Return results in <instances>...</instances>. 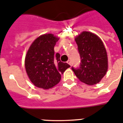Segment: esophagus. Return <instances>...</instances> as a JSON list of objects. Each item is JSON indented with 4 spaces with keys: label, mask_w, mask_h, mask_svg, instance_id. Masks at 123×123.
I'll use <instances>...</instances> for the list:
<instances>
[{
    "label": "esophagus",
    "mask_w": 123,
    "mask_h": 123,
    "mask_svg": "<svg viewBox=\"0 0 123 123\" xmlns=\"http://www.w3.org/2000/svg\"><path fill=\"white\" fill-rule=\"evenodd\" d=\"M67 63L69 64L70 65V66H71V61L70 60H68V61H67Z\"/></svg>",
    "instance_id": "esophagus-1"
}]
</instances>
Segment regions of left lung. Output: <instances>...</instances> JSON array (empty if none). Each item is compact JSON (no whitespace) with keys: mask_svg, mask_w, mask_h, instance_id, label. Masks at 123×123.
I'll return each instance as SVG.
<instances>
[{"mask_svg":"<svg viewBox=\"0 0 123 123\" xmlns=\"http://www.w3.org/2000/svg\"><path fill=\"white\" fill-rule=\"evenodd\" d=\"M81 58L80 66L72 67L76 77L89 85L101 80L108 68L106 50L98 37L92 33L83 31L76 38Z\"/></svg>","mask_w":123,"mask_h":123,"instance_id":"obj_1","label":"left lung"}]
</instances>
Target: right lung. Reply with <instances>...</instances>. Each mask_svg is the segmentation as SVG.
Segmentation results:
<instances>
[{"mask_svg": "<svg viewBox=\"0 0 123 123\" xmlns=\"http://www.w3.org/2000/svg\"><path fill=\"white\" fill-rule=\"evenodd\" d=\"M59 38L52 34H45L34 41L25 57V68L31 81L36 86L49 89L56 85L61 74L70 67L54 54V46Z\"/></svg>", "mask_w": 123, "mask_h": 123, "instance_id": "obj_1", "label": "right lung"}]
</instances>
